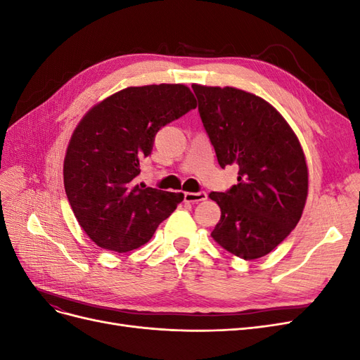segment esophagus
<instances>
[{"label": "esophagus", "mask_w": 360, "mask_h": 360, "mask_svg": "<svg viewBox=\"0 0 360 360\" xmlns=\"http://www.w3.org/2000/svg\"><path fill=\"white\" fill-rule=\"evenodd\" d=\"M207 200V193L205 192H186L184 193V201L186 202H201Z\"/></svg>", "instance_id": "obj_1"}]
</instances>
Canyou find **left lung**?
Masks as SVG:
<instances>
[{
    "instance_id": "8db88e82",
    "label": "left lung",
    "mask_w": 360,
    "mask_h": 360,
    "mask_svg": "<svg viewBox=\"0 0 360 360\" xmlns=\"http://www.w3.org/2000/svg\"><path fill=\"white\" fill-rule=\"evenodd\" d=\"M219 165L238 167L237 184L209 197L221 207L212 237L228 252H271L300 221L308 167L297 136L274 106L233 86L192 85Z\"/></svg>"
}]
</instances>
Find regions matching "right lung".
Returning a JSON list of instances; mask_svg holds the SVG:
<instances>
[{"mask_svg":"<svg viewBox=\"0 0 360 360\" xmlns=\"http://www.w3.org/2000/svg\"><path fill=\"white\" fill-rule=\"evenodd\" d=\"M197 108L186 85L129 86L97 103L75 129L64 158V189L91 240L114 252L146 245L183 193L138 183L155 136Z\"/></svg>","mask_w":360,"mask_h":360,"instance_id":"right-lung-1","label":"right lung"}]
</instances>
